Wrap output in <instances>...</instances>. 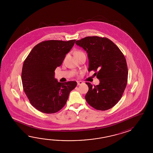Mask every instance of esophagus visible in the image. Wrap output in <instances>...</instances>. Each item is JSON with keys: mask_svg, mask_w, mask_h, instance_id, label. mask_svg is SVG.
I'll return each mask as SVG.
<instances>
[{"mask_svg": "<svg viewBox=\"0 0 153 153\" xmlns=\"http://www.w3.org/2000/svg\"><path fill=\"white\" fill-rule=\"evenodd\" d=\"M83 82L82 81H77V85H80L82 84Z\"/></svg>", "mask_w": 153, "mask_h": 153, "instance_id": "esophagus-1", "label": "esophagus"}]
</instances>
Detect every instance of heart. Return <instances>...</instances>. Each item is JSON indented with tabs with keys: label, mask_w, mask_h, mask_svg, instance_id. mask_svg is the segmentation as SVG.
<instances>
[{
	"label": "heart",
	"mask_w": 153,
	"mask_h": 153,
	"mask_svg": "<svg viewBox=\"0 0 153 153\" xmlns=\"http://www.w3.org/2000/svg\"><path fill=\"white\" fill-rule=\"evenodd\" d=\"M82 53V51H78L77 52H76V54H78V53Z\"/></svg>",
	"instance_id": "heart-1"
}]
</instances>
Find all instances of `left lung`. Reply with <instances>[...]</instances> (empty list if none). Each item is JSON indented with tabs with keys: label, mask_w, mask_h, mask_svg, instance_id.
I'll return each instance as SVG.
<instances>
[{
	"label": "left lung",
	"mask_w": 153,
	"mask_h": 153,
	"mask_svg": "<svg viewBox=\"0 0 153 153\" xmlns=\"http://www.w3.org/2000/svg\"><path fill=\"white\" fill-rule=\"evenodd\" d=\"M84 49L89 60L88 71H94L100 84L92 86L86 82L88 91L86 101L94 109L106 111L121 99L127 82L126 59L120 50L107 38L87 36L75 42Z\"/></svg>",
	"instance_id": "1"
}]
</instances>
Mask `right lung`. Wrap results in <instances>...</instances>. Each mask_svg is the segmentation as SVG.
<instances>
[{
  "instance_id": "right-lung-1",
  "label": "right lung",
  "mask_w": 153,
  "mask_h": 153,
  "mask_svg": "<svg viewBox=\"0 0 153 153\" xmlns=\"http://www.w3.org/2000/svg\"><path fill=\"white\" fill-rule=\"evenodd\" d=\"M75 40H47L33 48L25 60L22 71L23 90L30 104L47 114L57 112L65 106L76 81L59 82L55 78L56 68L62 65Z\"/></svg>"
}]
</instances>
